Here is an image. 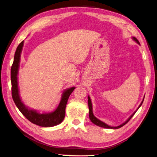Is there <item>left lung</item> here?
<instances>
[{
    "mask_svg": "<svg viewBox=\"0 0 157 157\" xmlns=\"http://www.w3.org/2000/svg\"><path fill=\"white\" fill-rule=\"evenodd\" d=\"M132 38H133V40L135 41H136L138 44H139V41L137 40V38H135V37H133ZM144 98H145V96H144ZM144 98H143V101H141V104L139 105V106L138 108L136 109V111H135V112L128 118V120H127L124 123V124H121L120 125L117 126V127H112V126H109V125H107L106 124H105V123H104L103 121H100V120L98 119V118H96V117L94 116V114H93V112H92V106L91 100H90V97L88 96V108H89V117H90V121L93 123V124L96 125H98V126H99V127H101V128H106V129H119V128H121V127L127 124V123H128V122L131 120V118L133 116L134 114H135V113H136V112L137 111V109H138L139 108H140L141 105H142V104H143V100H144Z\"/></svg>",
    "mask_w": 157,
    "mask_h": 157,
    "instance_id": "8db88e82",
    "label": "left lung"
}]
</instances>
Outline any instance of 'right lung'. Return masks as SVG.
<instances>
[{"label": "right lung", "instance_id": "right-lung-1", "mask_svg": "<svg viewBox=\"0 0 157 157\" xmlns=\"http://www.w3.org/2000/svg\"><path fill=\"white\" fill-rule=\"evenodd\" d=\"M24 45V41L18 45L14 54L13 64L11 67L12 96L17 108L26 118L33 124L41 127H53L63 121L65 116V108L67 101L75 87H71L63 92L61 100L55 111L50 113H40L36 110L28 109L20 99L18 86V73L20 61V56Z\"/></svg>", "mask_w": 157, "mask_h": 157}]
</instances>
